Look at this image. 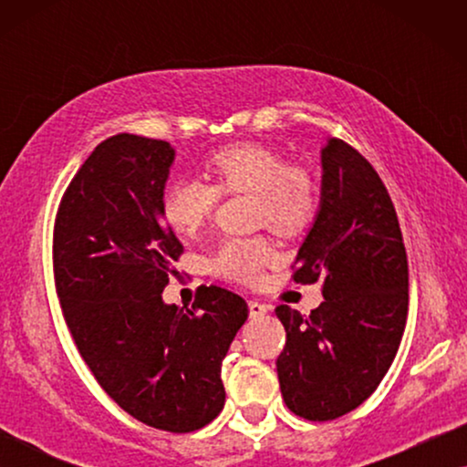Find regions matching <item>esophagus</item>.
<instances>
[{
	"instance_id": "esophagus-1",
	"label": "esophagus",
	"mask_w": 467,
	"mask_h": 467,
	"mask_svg": "<svg viewBox=\"0 0 467 467\" xmlns=\"http://www.w3.org/2000/svg\"><path fill=\"white\" fill-rule=\"evenodd\" d=\"M248 312H251V318H261L267 312V306L257 302V299H251L248 302Z\"/></svg>"
}]
</instances>
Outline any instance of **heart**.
<instances>
[{
	"mask_svg": "<svg viewBox=\"0 0 467 467\" xmlns=\"http://www.w3.org/2000/svg\"><path fill=\"white\" fill-rule=\"evenodd\" d=\"M206 171L214 184L202 178H176L163 191L161 214L181 238H191L213 216L219 195H253V219L276 235L302 234L315 219L318 191L302 165L286 163L276 149L242 142L208 157ZM272 261L264 238H227L210 254V272L232 283L253 285Z\"/></svg>",
	"mask_w": 467,
	"mask_h": 467,
	"instance_id": "heart-1",
	"label": "heart"
}]
</instances>
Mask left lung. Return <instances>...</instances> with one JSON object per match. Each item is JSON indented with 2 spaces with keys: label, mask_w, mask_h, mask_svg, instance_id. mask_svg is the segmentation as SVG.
Masks as SVG:
<instances>
[{
  "label": "left lung",
  "mask_w": 467,
  "mask_h": 467,
  "mask_svg": "<svg viewBox=\"0 0 467 467\" xmlns=\"http://www.w3.org/2000/svg\"><path fill=\"white\" fill-rule=\"evenodd\" d=\"M321 163V206L293 280H321L325 299L310 317L276 308L286 331L276 361L280 391L286 408L308 420L342 417L376 391L408 315V259L387 187L344 140H327Z\"/></svg>",
  "instance_id": "left-lung-1"
}]
</instances>
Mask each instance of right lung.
Returning <instances> with one entry per match:
<instances>
[{"label":"right lung","instance_id":"add662e5","mask_svg":"<svg viewBox=\"0 0 467 467\" xmlns=\"http://www.w3.org/2000/svg\"><path fill=\"white\" fill-rule=\"evenodd\" d=\"M174 155L163 140H104L63 193L53 267L67 329L101 389L133 419L187 433L225 406L221 366L248 306L214 285L191 308L163 302L182 254L161 214Z\"/></svg>","mask_w":467,"mask_h":467}]
</instances>
